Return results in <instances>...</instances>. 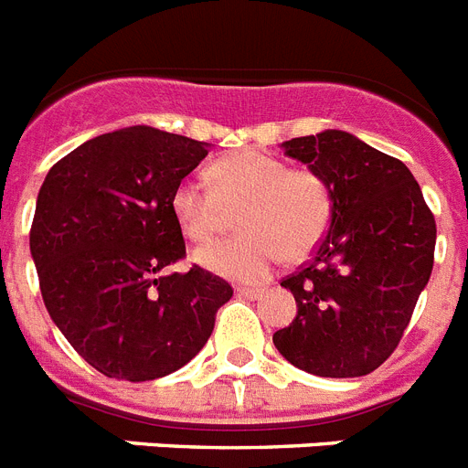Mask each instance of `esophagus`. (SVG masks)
Listing matches in <instances>:
<instances>
[{"label": "esophagus", "instance_id": "1", "mask_svg": "<svg viewBox=\"0 0 468 468\" xmlns=\"http://www.w3.org/2000/svg\"><path fill=\"white\" fill-rule=\"evenodd\" d=\"M266 292V288H238V294L247 297V300H259Z\"/></svg>", "mask_w": 468, "mask_h": 468}]
</instances>
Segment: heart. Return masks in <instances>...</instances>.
<instances>
[{"label": "heart", "mask_w": 468, "mask_h": 468, "mask_svg": "<svg viewBox=\"0 0 468 468\" xmlns=\"http://www.w3.org/2000/svg\"><path fill=\"white\" fill-rule=\"evenodd\" d=\"M209 182L180 180L171 197L186 238L211 240L226 226V207L242 233L199 247L195 261L218 276L259 281L282 259H302L324 240L333 214L331 190L312 168L288 164L259 149L216 159Z\"/></svg>", "instance_id": "b5f03b06"}]
</instances>
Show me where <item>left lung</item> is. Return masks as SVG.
I'll return each instance as SVG.
<instances>
[{"instance_id": "8db88e82", "label": "left lung", "mask_w": 468, "mask_h": 468, "mask_svg": "<svg viewBox=\"0 0 468 468\" xmlns=\"http://www.w3.org/2000/svg\"><path fill=\"white\" fill-rule=\"evenodd\" d=\"M331 190V228L312 259L281 281L297 316L273 333L292 367L324 378L367 376L395 352L433 271L435 218L402 161L343 131L292 137Z\"/></svg>"}]
</instances>
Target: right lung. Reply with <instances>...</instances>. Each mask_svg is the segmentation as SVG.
Wrapping results in <instances>:
<instances>
[{
	"mask_svg": "<svg viewBox=\"0 0 468 468\" xmlns=\"http://www.w3.org/2000/svg\"><path fill=\"white\" fill-rule=\"evenodd\" d=\"M209 149L149 125L92 137L58 159L37 195L30 254L45 307L78 355L109 378L154 380L207 345L228 281L186 259L171 209Z\"/></svg>",
	"mask_w": 468,
	"mask_h": 468,
	"instance_id": "obj_1",
	"label": "right lung"
}]
</instances>
